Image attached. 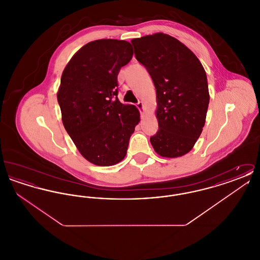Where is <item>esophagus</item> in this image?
I'll return each mask as SVG.
<instances>
[{"label":"esophagus","mask_w":260,"mask_h":260,"mask_svg":"<svg viewBox=\"0 0 260 260\" xmlns=\"http://www.w3.org/2000/svg\"><path fill=\"white\" fill-rule=\"evenodd\" d=\"M136 107L140 110L141 113H143V111H144V104H143V102H140V101H139V102L136 104Z\"/></svg>","instance_id":"1"}]
</instances>
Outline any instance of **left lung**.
<instances>
[{
    "instance_id": "1",
    "label": "left lung",
    "mask_w": 260,
    "mask_h": 260,
    "mask_svg": "<svg viewBox=\"0 0 260 260\" xmlns=\"http://www.w3.org/2000/svg\"><path fill=\"white\" fill-rule=\"evenodd\" d=\"M132 44L156 87L159 131L150 142L161 157H181L194 147L206 123L210 103L206 71L184 44L168 34L133 39Z\"/></svg>"
}]
</instances>
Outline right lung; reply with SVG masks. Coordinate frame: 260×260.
<instances>
[{
    "mask_svg": "<svg viewBox=\"0 0 260 260\" xmlns=\"http://www.w3.org/2000/svg\"><path fill=\"white\" fill-rule=\"evenodd\" d=\"M133 54L126 41L96 40L78 50L63 70L57 91L62 123L82 156L95 166L122 161L140 121L136 106L117 98V77Z\"/></svg>",
    "mask_w": 260,
    "mask_h": 260,
    "instance_id": "add662e5",
    "label": "right lung"
}]
</instances>
